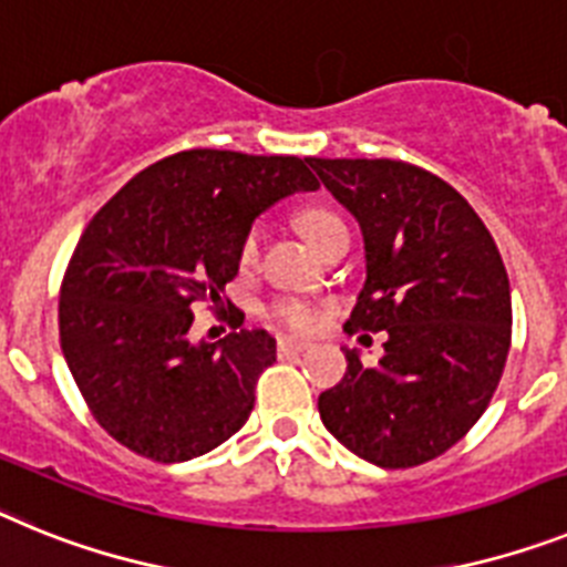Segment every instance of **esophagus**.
<instances>
[{
    "label": "esophagus",
    "instance_id": "34e87169",
    "mask_svg": "<svg viewBox=\"0 0 567 567\" xmlns=\"http://www.w3.org/2000/svg\"><path fill=\"white\" fill-rule=\"evenodd\" d=\"M311 348V342H305V339H279L277 342V353L279 357H293V353H305Z\"/></svg>",
    "mask_w": 567,
    "mask_h": 567
}]
</instances>
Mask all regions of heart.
Masks as SVG:
<instances>
[{"mask_svg": "<svg viewBox=\"0 0 567 567\" xmlns=\"http://www.w3.org/2000/svg\"><path fill=\"white\" fill-rule=\"evenodd\" d=\"M339 225H342V219H339L337 214H331L328 208H317V205H313V208H305L302 214H299V228H302L305 236L311 239L313 248H317L333 228H339ZM256 250H259V230L250 228L248 234H245L243 245H239V265H243V268H250V265L256 262ZM265 317L274 324L288 328V331H313L319 324L317 308H313L311 302H305V299L293 297H282L268 302Z\"/></svg>", "mask_w": 567, "mask_h": 567, "instance_id": "obj_1", "label": "heart"}]
</instances>
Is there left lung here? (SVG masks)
Segmentation results:
<instances>
[{"label": "left lung", "instance_id": "left-lung-1", "mask_svg": "<svg viewBox=\"0 0 567 567\" xmlns=\"http://www.w3.org/2000/svg\"><path fill=\"white\" fill-rule=\"evenodd\" d=\"M308 165L365 239L368 279L344 328L388 333L379 365L344 348L348 371L319 393V416L379 467L436 460L476 425L505 371L514 319L499 248L465 196L425 167Z\"/></svg>", "mask_w": 567, "mask_h": 567}]
</instances>
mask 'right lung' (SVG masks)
I'll list each match as a JSON object with an SVG mask.
<instances>
[{
  "label": "right lung",
  "mask_w": 567,
  "mask_h": 567,
  "mask_svg": "<svg viewBox=\"0 0 567 567\" xmlns=\"http://www.w3.org/2000/svg\"><path fill=\"white\" fill-rule=\"evenodd\" d=\"M317 188L299 156L196 147L147 165L87 223L59 290V342L120 445L185 462L248 422L277 339L243 328L194 344V311L223 305L256 216Z\"/></svg>",
  "instance_id": "add662e5"
}]
</instances>
